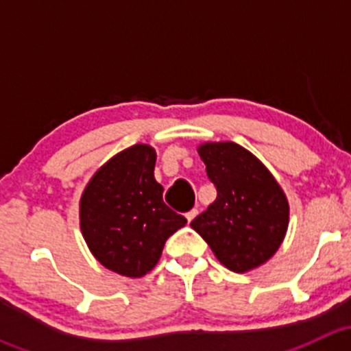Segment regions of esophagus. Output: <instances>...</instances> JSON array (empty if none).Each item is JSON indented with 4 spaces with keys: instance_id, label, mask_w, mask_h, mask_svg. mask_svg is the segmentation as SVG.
<instances>
[{
    "instance_id": "obj_1",
    "label": "esophagus",
    "mask_w": 351,
    "mask_h": 351,
    "mask_svg": "<svg viewBox=\"0 0 351 351\" xmlns=\"http://www.w3.org/2000/svg\"><path fill=\"white\" fill-rule=\"evenodd\" d=\"M197 214H198V210H197V208H192V210H189V212H186V214H185L186 221H189V222H192L193 219L197 217Z\"/></svg>"
}]
</instances>
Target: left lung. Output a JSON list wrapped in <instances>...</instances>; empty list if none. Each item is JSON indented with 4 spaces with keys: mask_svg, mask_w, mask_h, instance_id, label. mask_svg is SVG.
Masks as SVG:
<instances>
[{
    "mask_svg": "<svg viewBox=\"0 0 351 351\" xmlns=\"http://www.w3.org/2000/svg\"><path fill=\"white\" fill-rule=\"evenodd\" d=\"M217 198L190 226L229 270L244 274L270 260L289 228V202L263 162L236 143L198 146Z\"/></svg>",
    "mask_w": 351,
    "mask_h": 351,
    "instance_id": "obj_1",
    "label": "left lung"
}]
</instances>
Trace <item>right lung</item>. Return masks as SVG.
<instances>
[{"instance_id":"1","label":"right lung","mask_w":351,"mask_h":351,"mask_svg":"<svg viewBox=\"0 0 351 351\" xmlns=\"http://www.w3.org/2000/svg\"><path fill=\"white\" fill-rule=\"evenodd\" d=\"M156 151L136 144L108 159L80 202V226L93 256L108 270L139 278L156 267L166 239L186 224L162 202Z\"/></svg>"}]
</instances>
